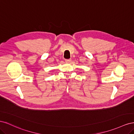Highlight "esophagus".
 Returning a JSON list of instances; mask_svg holds the SVG:
<instances>
[{"label":"esophagus","instance_id":"obj_1","mask_svg":"<svg viewBox=\"0 0 134 134\" xmlns=\"http://www.w3.org/2000/svg\"><path fill=\"white\" fill-rule=\"evenodd\" d=\"M71 59H65V62L66 63H70L71 62Z\"/></svg>","mask_w":134,"mask_h":134}]
</instances>
